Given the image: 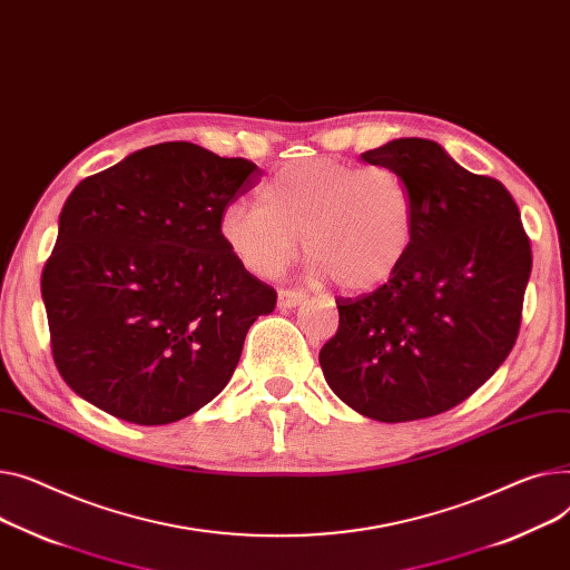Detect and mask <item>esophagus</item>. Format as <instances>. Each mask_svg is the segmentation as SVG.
Wrapping results in <instances>:
<instances>
[{
  "instance_id": "1",
  "label": "esophagus",
  "mask_w": 570,
  "mask_h": 570,
  "mask_svg": "<svg viewBox=\"0 0 570 570\" xmlns=\"http://www.w3.org/2000/svg\"><path fill=\"white\" fill-rule=\"evenodd\" d=\"M302 299H307V293L299 291V288H279V293H277V302H279V307H284V309H291V307L299 305Z\"/></svg>"
}]
</instances>
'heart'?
I'll return each mask as SVG.
<instances>
[{"label":"heart","instance_id":"heart-1","mask_svg":"<svg viewBox=\"0 0 570 570\" xmlns=\"http://www.w3.org/2000/svg\"><path fill=\"white\" fill-rule=\"evenodd\" d=\"M219 238L258 277L279 275L297 236L316 275L344 291L392 279L416 236V204L403 176L385 165L297 160L258 189V204H229Z\"/></svg>","mask_w":570,"mask_h":570}]
</instances>
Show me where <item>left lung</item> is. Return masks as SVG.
<instances>
[{
    "label": "left lung",
    "mask_w": 570,
    "mask_h": 570,
    "mask_svg": "<svg viewBox=\"0 0 570 570\" xmlns=\"http://www.w3.org/2000/svg\"><path fill=\"white\" fill-rule=\"evenodd\" d=\"M362 160L403 176L416 236L387 284L336 297L338 327L318 362L332 392L368 420H424L463 403L509 357L532 245L509 189L431 139H394Z\"/></svg>",
    "instance_id": "obj_1"
}]
</instances>
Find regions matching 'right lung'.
I'll return each instance as SVG.
<instances>
[{
    "label": "right lung",
    "mask_w": 570,
    "mask_h": 570,
    "mask_svg": "<svg viewBox=\"0 0 570 570\" xmlns=\"http://www.w3.org/2000/svg\"><path fill=\"white\" fill-rule=\"evenodd\" d=\"M258 176L252 160L165 141L72 189L41 293L52 357L75 394L160 426L226 387L247 330L277 305L217 229Z\"/></svg>",
    "instance_id": "right-lung-1"
}]
</instances>
